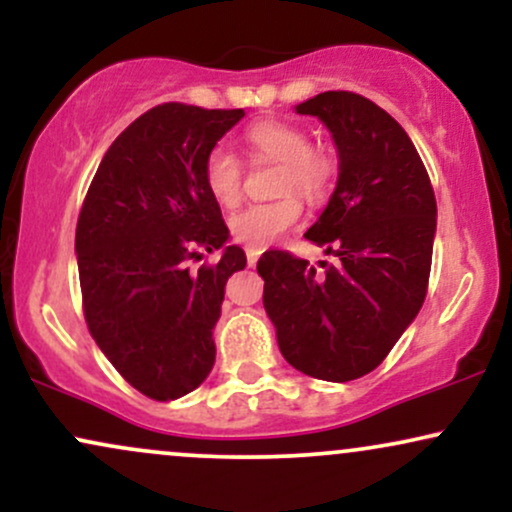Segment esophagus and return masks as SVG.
Listing matches in <instances>:
<instances>
[{
  "label": "esophagus",
  "instance_id": "1",
  "mask_svg": "<svg viewBox=\"0 0 512 512\" xmlns=\"http://www.w3.org/2000/svg\"><path fill=\"white\" fill-rule=\"evenodd\" d=\"M245 252H248V264H250V267H255V264H257V260H260V255H262V250H255V248H248V250H245Z\"/></svg>",
  "mask_w": 512,
  "mask_h": 512
}]
</instances>
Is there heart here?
<instances>
[{"label":"heart","mask_w":512,"mask_h":512,"mask_svg":"<svg viewBox=\"0 0 512 512\" xmlns=\"http://www.w3.org/2000/svg\"><path fill=\"white\" fill-rule=\"evenodd\" d=\"M245 142L255 154L281 161V190H298L308 199L327 192L334 175V161L327 151L308 146L301 127L279 120H264L245 132ZM204 185L221 207H236L240 199L243 166L226 146H214L204 158ZM301 199L286 195L276 202L250 204L231 219V233L238 243L262 250L272 245L301 219Z\"/></svg>","instance_id":"obj_1"}]
</instances>
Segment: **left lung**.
Listing matches in <instances>:
<instances>
[{
	"label": "left lung",
	"instance_id": "left-lung-1",
	"mask_svg": "<svg viewBox=\"0 0 512 512\" xmlns=\"http://www.w3.org/2000/svg\"><path fill=\"white\" fill-rule=\"evenodd\" d=\"M296 113L317 117L337 149V185L305 233L337 262L317 272L267 250L262 301L293 368L346 383L378 368L424 305L436 195L409 134L368 98L325 91Z\"/></svg>",
	"mask_w": 512,
	"mask_h": 512
}]
</instances>
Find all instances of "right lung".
Masks as SVG:
<instances>
[{
	"label": "right lung",
	"mask_w": 512,
	"mask_h": 512,
	"mask_svg": "<svg viewBox=\"0 0 512 512\" xmlns=\"http://www.w3.org/2000/svg\"><path fill=\"white\" fill-rule=\"evenodd\" d=\"M243 115L163 103L137 117L105 151L76 223L91 337L129 385L158 402L207 380L226 281L248 264L228 245L202 175L204 158ZM202 249H221L222 260L192 273Z\"/></svg>",
	"instance_id": "obj_1"
}]
</instances>
